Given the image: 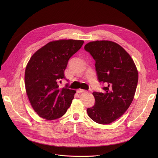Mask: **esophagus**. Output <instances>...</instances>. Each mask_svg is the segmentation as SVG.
Listing matches in <instances>:
<instances>
[{
  "label": "esophagus",
  "mask_w": 158,
  "mask_h": 158,
  "mask_svg": "<svg viewBox=\"0 0 158 158\" xmlns=\"http://www.w3.org/2000/svg\"><path fill=\"white\" fill-rule=\"evenodd\" d=\"M77 92L78 93H87V91H85V90H83V89H78L77 91Z\"/></svg>",
  "instance_id": "1"
}]
</instances>
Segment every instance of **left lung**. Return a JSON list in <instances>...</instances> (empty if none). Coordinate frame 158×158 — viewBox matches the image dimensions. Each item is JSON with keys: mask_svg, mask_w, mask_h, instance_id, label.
<instances>
[{"mask_svg": "<svg viewBox=\"0 0 158 158\" xmlns=\"http://www.w3.org/2000/svg\"><path fill=\"white\" fill-rule=\"evenodd\" d=\"M84 49L95 60L98 81L105 85L103 93H93L95 104L87 108V112L96 123L108 124L119 118L132 103L138 85V70L130 55L116 42H90Z\"/></svg>", "mask_w": 158, "mask_h": 158, "instance_id": "8db88e82", "label": "left lung"}]
</instances>
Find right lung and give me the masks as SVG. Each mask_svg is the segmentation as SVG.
<instances>
[{"instance_id": "add662e5", "label": "right lung", "mask_w": 158, "mask_h": 158, "mask_svg": "<svg viewBox=\"0 0 158 158\" xmlns=\"http://www.w3.org/2000/svg\"><path fill=\"white\" fill-rule=\"evenodd\" d=\"M84 44L81 40H59L48 43L30 59L25 71L26 93L32 107L43 119L62 117L74 99L76 91L58 84L65 79L69 59Z\"/></svg>"}]
</instances>
